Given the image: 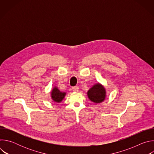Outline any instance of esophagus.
<instances>
[{
	"label": "esophagus",
	"instance_id": "34e87169",
	"mask_svg": "<svg viewBox=\"0 0 154 154\" xmlns=\"http://www.w3.org/2000/svg\"><path fill=\"white\" fill-rule=\"evenodd\" d=\"M72 89L73 91H75V92H77L79 91V90L78 86H73L72 88Z\"/></svg>",
	"mask_w": 154,
	"mask_h": 154
}]
</instances>
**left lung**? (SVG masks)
Returning a JSON list of instances; mask_svg holds the SVG:
<instances>
[{"label":"left lung","mask_w":154,"mask_h":154,"mask_svg":"<svg viewBox=\"0 0 154 154\" xmlns=\"http://www.w3.org/2000/svg\"><path fill=\"white\" fill-rule=\"evenodd\" d=\"M90 100L96 103L102 102L106 97V90L103 86L100 83L94 85L87 92Z\"/></svg>","instance_id":"left-lung-1"}]
</instances>
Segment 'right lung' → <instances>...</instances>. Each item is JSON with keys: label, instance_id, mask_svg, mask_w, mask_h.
<instances>
[{"label": "right lung", "instance_id": "1", "mask_svg": "<svg viewBox=\"0 0 154 154\" xmlns=\"http://www.w3.org/2000/svg\"><path fill=\"white\" fill-rule=\"evenodd\" d=\"M66 94V93L65 92L60 91L56 86L51 91V97L52 100L57 103L61 102L64 98Z\"/></svg>", "mask_w": 154, "mask_h": 154}]
</instances>
